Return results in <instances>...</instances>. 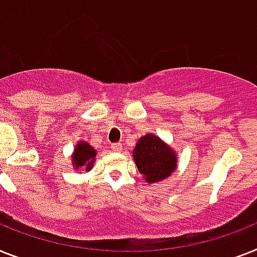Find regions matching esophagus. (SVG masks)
Wrapping results in <instances>:
<instances>
[{
	"label": "esophagus",
	"mask_w": 257,
	"mask_h": 257,
	"mask_svg": "<svg viewBox=\"0 0 257 257\" xmlns=\"http://www.w3.org/2000/svg\"><path fill=\"white\" fill-rule=\"evenodd\" d=\"M110 149L113 150V152H121L122 150L121 144H112V145H110Z\"/></svg>",
	"instance_id": "34e87169"
}]
</instances>
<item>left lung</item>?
I'll return each mask as SVG.
<instances>
[{
	"instance_id": "8db88e82",
	"label": "left lung",
	"mask_w": 257,
	"mask_h": 257,
	"mask_svg": "<svg viewBox=\"0 0 257 257\" xmlns=\"http://www.w3.org/2000/svg\"><path fill=\"white\" fill-rule=\"evenodd\" d=\"M132 156L139 172L149 185L161 182L172 176L178 162L174 149L154 133L140 137Z\"/></svg>"
}]
</instances>
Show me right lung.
I'll list each match as a JSON object with an SVG mask.
<instances>
[{
    "instance_id": "right-lung-1",
    "label": "right lung",
    "mask_w": 257,
    "mask_h": 257,
    "mask_svg": "<svg viewBox=\"0 0 257 257\" xmlns=\"http://www.w3.org/2000/svg\"><path fill=\"white\" fill-rule=\"evenodd\" d=\"M96 152L89 143L87 141H79L76 147L74 148V152L71 154V162L72 168L76 172L85 170V173L89 172L93 168V164L96 161Z\"/></svg>"
}]
</instances>
